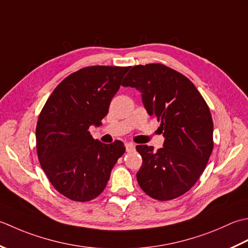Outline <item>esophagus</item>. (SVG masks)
<instances>
[{"instance_id": "obj_1", "label": "esophagus", "mask_w": 248, "mask_h": 248, "mask_svg": "<svg viewBox=\"0 0 248 248\" xmlns=\"http://www.w3.org/2000/svg\"><path fill=\"white\" fill-rule=\"evenodd\" d=\"M125 148H126V151H127V152H133V151L135 150V144L125 143Z\"/></svg>"}]
</instances>
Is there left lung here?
Listing matches in <instances>:
<instances>
[{"label":"left lung","instance_id":"obj_1","mask_svg":"<svg viewBox=\"0 0 248 248\" xmlns=\"http://www.w3.org/2000/svg\"><path fill=\"white\" fill-rule=\"evenodd\" d=\"M124 80L122 85L141 93L165 138L156 152L153 146H136L142 157L138 184L154 199H174L193 187L213 151L210 109L189 79L163 64L137 65Z\"/></svg>","mask_w":248,"mask_h":248}]
</instances>
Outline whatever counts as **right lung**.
Here are the masks:
<instances>
[{
  "label": "right lung",
  "mask_w": 248,
  "mask_h": 248,
  "mask_svg": "<svg viewBox=\"0 0 248 248\" xmlns=\"http://www.w3.org/2000/svg\"><path fill=\"white\" fill-rule=\"evenodd\" d=\"M129 67L90 66L65 78L45 104L36 126L40 166L50 183L74 201H90L105 189L125 152L122 141L106 144L91 136L100 126Z\"/></svg>",
  "instance_id": "obj_1"
}]
</instances>
